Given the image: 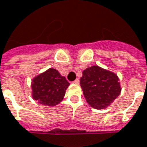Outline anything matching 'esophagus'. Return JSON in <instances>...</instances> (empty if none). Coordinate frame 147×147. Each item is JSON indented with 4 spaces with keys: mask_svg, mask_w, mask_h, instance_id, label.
Masks as SVG:
<instances>
[{
    "mask_svg": "<svg viewBox=\"0 0 147 147\" xmlns=\"http://www.w3.org/2000/svg\"><path fill=\"white\" fill-rule=\"evenodd\" d=\"M72 83H73V84H79V83H80V80H79L78 79H76V80H74Z\"/></svg>",
    "mask_w": 147,
    "mask_h": 147,
    "instance_id": "34e87169",
    "label": "esophagus"
}]
</instances>
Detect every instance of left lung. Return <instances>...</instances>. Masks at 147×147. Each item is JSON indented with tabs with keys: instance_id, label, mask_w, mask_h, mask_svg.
Listing matches in <instances>:
<instances>
[{
	"instance_id": "left-lung-1",
	"label": "left lung",
	"mask_w": 147,
	"mask_h": 147,
	"mask_svg": "<svg viewBox=\"0 0 147 147\" xmlns=\"http://www.w3.org/2000/svg\"><path fill=\"white\" fill-rule=\"evenodd\" d=\"M80 86L87 102L96 109L107 107L121 92L117 75L98 66L91 67L83 71Z\"/></svg>"
}]
</instances>
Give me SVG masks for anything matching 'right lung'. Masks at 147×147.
I'll use <instances>...</instances> for the list:
<instances>
[{"label": "right lung", "instance_id": "right-lung-1", "mask_svg": "<svg viewBox=\"0 0 147 147\" xmlns=\"http://www.w3.org/2000/svg\"><path fill=\"white\" fill-rule=\"evenodd\" d=\"M69 84L57 70L50 68L33 80V98L44 105H55L63 100Z\"/></svg>", "mask_w": 147, "mask_h": 147}]
</instances>
